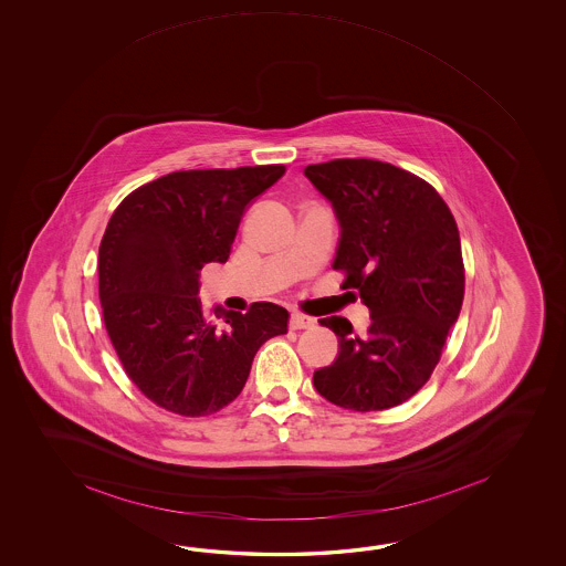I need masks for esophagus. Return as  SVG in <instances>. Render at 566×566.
I'll list each match as a JSON object with an SVG mask.
<instances>
[{
    "instance_id": "1",
    "label": "esophagus",
    "mask_w": 566,
    "mask_h": 566,
    "mask_svg": "<svg viewBox=\"0 0 566 566\" xmlns=\"http://www.w3.org/2000/svg\"><path fill=\"white\" fill-rule=\"evenodd\" d=\"M291 329H310L315 325V319L310 317V315H305V313L293 312L291 313Z\"/></svg>"
}]
</instances>
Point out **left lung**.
Listing matches in <instances>:
<instances>
[{"label": "left lung", "instance_id": "1", "mask_svg": "<svg viewBox=\"0 0 566 566\" xmlns=\"http://www.w3.org/2000/svg\"><path fill=\"white\" fill-rule=\"evenodd\" d=\"M336 210L342 239L334 269L356 289L373 324L356 334L324 317L339 339L334 364L313 374L342 409L385 410L421 390L458 322L465 269L458 222L429 181L378 159H332L303 169Z\"/></svg>", "mask_w": 566, "mask_h": 566}]
</instances>
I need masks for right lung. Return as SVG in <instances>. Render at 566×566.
<instances>
[{
	"mask_svg": "<svg viewBox=\"0 0 566 566\" xmlns=\"http://www.w3.org/2000/svg\"><path fill=\"white\" fill-rule=\"evenodd\" d=\"M285 166L174 171L133 190L98 247V297L123 370L157 407L208 417L241 395L256 349L287 334L289 312H208L206 263H227L244 208Z\"/></svg>",
	"mask_w": 566,
	"mask_h": 566,
	"instance_id": "1",
	"label": "right lung"
}]
</instances>
